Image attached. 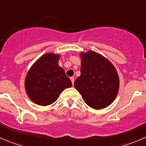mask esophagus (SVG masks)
<instances>
[{"label":"esophagus","instance_id":"1","mask_svg":"<svg viewBox=\"0 0 146 146\" xmlns=\"http://www.w3.org/2000/svg\"><path fill=\"white\" fill-rule=\"evenodd\" d=\"M70 80H71V82H72V84H73H73H74V81H75V79H74V78H73V77H71V78H70Z\"/></svg>","mask_w":146,"mask_h":146}]
</instances>
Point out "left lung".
<instances>
[{
  "mask_svg": "<svg viewBox=\"0 0 146 146\" xmlns=\"http://www.w3.org/2000/svg\"><path fill=\"white\" fill-rule=\"evenodd\" d=\"M80 76L74 86L91 108L101 110L113 102L118 93L119 78L114 65L93 51L81 52Z\"/></svg>",
  "mask_w": 146,
  "mask_h": 146,
  "instance_id": "left-lung-1",
  "label": "left lung"
}]
</instances>
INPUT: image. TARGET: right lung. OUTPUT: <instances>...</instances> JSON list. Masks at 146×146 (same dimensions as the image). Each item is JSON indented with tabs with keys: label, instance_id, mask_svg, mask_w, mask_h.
<instances>
[{
	"label": "right lung",
	"instance_id": "obj_1",
	"mask_svg": "<svg viewBox=\"0 0 146 146\" xmlns=\"http://www.w3.org/2000/svg\"><path fill=\"white\" fill-rule=\"evenodd\" d=\"M60 54L46 53L38 58L28 70L25 87L33 102L46 106L56 101L60 93L72 86L64 70L58 66Z\"/></svg>",
	"mask_w": 146,
	"mask_h": 146
}]
</instances>
